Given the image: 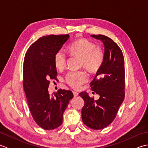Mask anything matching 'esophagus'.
Here are the masks:
<instances>
[{
    "mask_svg": "<svg viewBox=\"0 0 148 148\" xmlns=\"http://www.w3.org/2000/svg\"><path fill=\"white\" fill-rule=\"evenodd\" d=\"M73 95L74 97H77L78 95V93L76 92H73Z\"/></svg>",
    "mask_w": 148,
    "mask_h": 148,
    "instance_id": "34e87169",
    "label": "esophagus"
}]
</instances>
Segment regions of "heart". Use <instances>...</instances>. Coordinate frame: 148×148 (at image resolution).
Wrapping results in <instances>:
<instances>
[{
  "mask_svg": "<svg viewBox=\"0 0 148 148\" xmlns=\"http://www.w3.org/2000/svg\"><path fill=\"white\" fill-rule=\"evenodd\" d=\"M67 50L71 56L79 57L81 67H84L92 74L99 72L104 63L105 53L103 49L87 39L80 38L74 40L68 46ZM53 60L58 70H63L65 67L67 58L64 52H56ZM65 81L73 88L79 89L88 81V76L84 71H70L66 75Z\"/></svg>",
  "mask_w": 148,
  "mask_h": 148,
  "instance_id": "heart-1",
  "label": "heart"
}]
</instances>
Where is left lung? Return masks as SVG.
Listing matches in <instances>:
<instances>
[{
  "mask_svg": "<svg viewBox=\"0 0 148 148\" xmlns=\"http://www.w3.org/2000/svg\"><path fill=\"white\" fill-rule=\"evenodd\" d=\"M102 40L105 48V60L90 83L92 90L100 95L95 100L86 92L79 93L84 105L81 111L83 123L93 130H100L115 119L125 99V73L124 57L120 48L109 37L92 35Z\"/></svg>",
  "mask_w": 148,
  "mask_h": 148,
  "instance_id": "1",
  "label": "left lung"
}]
</instances>
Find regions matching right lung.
<instances>
[{"instance_id": "1", "label": "right lung", "mask_w": 148, "mask_h": 148, "mask_svg": "<svg viewBox=\"0 0 148 148\" xmlns=\"http://www.w3.org/2000/svg\"><path fill=\"white\" fill-rule=\"evenodd\" d=\"M69 34L43 36L31 45L26 52L23 67V86L34 120L45 130L60 126L63 114L69 100L71 90L59 89L49 95L50 79H56L54 55L69 39Z\"/></svg>"}]
</instances>
